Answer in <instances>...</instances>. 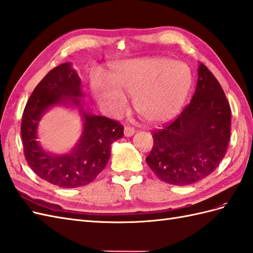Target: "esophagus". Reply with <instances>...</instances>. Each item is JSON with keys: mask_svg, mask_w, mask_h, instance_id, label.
Wrapping results in <instances>:
<instances>
[{"mask_svg": "<svg viewBox=\"0 0 253 253\" xmlns=\"http://www.w3.org/2000/svg\"><path fill=\"white\" fill-rule=\"evenodd\" d=\"M123 133H125V136L126 137H131V136H133V135L135 134V130H134L133 127H131V126H126Z\"/></svg>", "mask_w": 253, "mask_h": 253, "instance_id": "esophagus-1", "label": "esophagus"}]
</instances>
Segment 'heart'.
<instances>
[{
	"mask_svg": "<svg viewBox=\"0 0 253 253\" xmlns=\"http://www.w3.org/2000/svg\"><path fill=\"white\" fill-rule=\"evenodd\" d=\"M106 79L108 84L98 78L91 82L97 103L110 115H118L126 106V96H133L135 110L149 123L175 118L193 84L192 71L186 63L162 57L116 63Z\"/></svg>",
	"mask_w": 253,
	"mask_h": 253,
	"instance_id": "b5f03b06",
	"label": "heart"
}]
</instances>
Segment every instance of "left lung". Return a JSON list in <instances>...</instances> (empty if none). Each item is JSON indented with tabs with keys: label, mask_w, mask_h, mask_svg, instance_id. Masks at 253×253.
I'll use <instances>...</instances> for the list:
<instances>
[{
	"label": "left lung",
	"mask_w": 253,
	"mask_h": 253,
	"mask_svg": "<svg viewBox=\"0 0 253 253\" xmlns=\"http://www.w3.org/2000/svg\"><path fill=\"white\" fill-rule=\"evenodd\" d=\"M198 84L178 118L152 134L146 162L162 181L174 186L200 181L222 161L231 136V108L222 87L200 63Z\"/></svg>",
	"instance_id": "left-lung-1"
}]
</instances>
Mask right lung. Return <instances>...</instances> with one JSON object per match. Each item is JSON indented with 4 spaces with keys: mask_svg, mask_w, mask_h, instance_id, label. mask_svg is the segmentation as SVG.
<instances>
[{
    "mask_svg": "<svg viewBox=\"0 0 253 253\" xmlns=\"http://www.w3.org/2000/svg\"><path fill=\"white\" fill-rule=\"evenodd\" d=\"M82 79L71 62L54 67L41 80L23 110L21 137L24 157L42 180L62 188L83 187L93 181L105 169L110 147L123 136V126L106 117L95 116L84 107ZM55 106L78 109L83 120L82 134L66 154L43 149L37 140L38 125Z\"/></svg>",
    "mask_w": 253,
    "mask_h": 253,
    "instance_id": "obj_1",
    "label": "right lung"
}]
</instances>
